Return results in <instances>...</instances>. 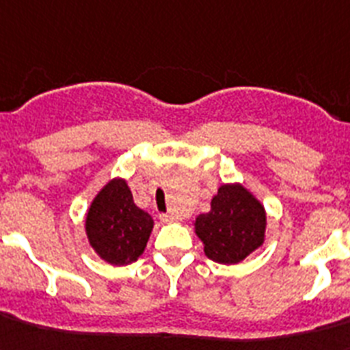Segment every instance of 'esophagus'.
<instances>
[{
  "label": "esophagus",
  "mask_w": 350,
  "mask_h": 350,
  "mask_svg": "<svg viewBox=\"0 0 350 350\" xmlns=\"http://www.w3.org/2000/svg\"><path fill=\"white\" fill-rule=\"evenodd\" d=\"M159 218H161V221H164V224H170V221L175 220V216L168 215V213H166V215H161Z\"/></svg>",
  "instance_id": "34e87169"
}]
</instances>
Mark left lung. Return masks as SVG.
I'll list each match as a JSON object with an SVG mask.
<instances>
[{
	"label": "left lung",
	"instance_id": "8db88e82",
	"mask_svg": "<svg viewBox=\"0 0 350 350\" xmlns=\"http://www.w3.org/2000/svg\"><path fill=\"white\" fill-rule=\"evenodd\" d=\"M265 207L243 186L225 184L211 202V211L195 221L196 236L209 259L221 265L243 261L265 241Z\"/></svg>",
	"mask_w": 350,
	"mask_h": 350
}]
</instances>
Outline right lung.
Wrapping results in <instances>:
<instances>
[{
  "label": "right lung",
  "mask_w": 350,
  "mask_h": 350,
  "mask_svg": "<svg viewBox=\"0 0 350 350\" xmlns=\"http://www.w3.org/2000/svg\"><path fill=\"white\" fill-rule=\"evenodd\" d=\"M154 220L134 204L125 180L114 178L98 193L85 218L89 243L111 265H126L143 254Z\"/></svg>",
  "instance_id": "1"
}]
</instances>
